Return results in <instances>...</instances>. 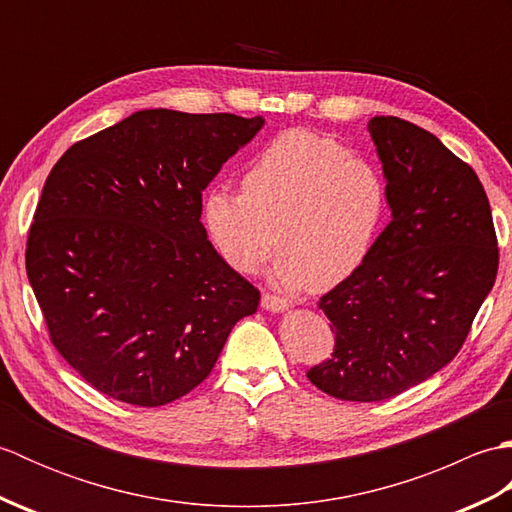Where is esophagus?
<instances>
[{
    "label": "esophagus",
    "instance_id": "1",
    "mask_svg": "<svg viewBox=\"0 0 512 512\" xmlns=\"http://www.w3.org/2000/svg\"><path fill=\"white\" fill-rule=\"evenodd\" d=\"M262 308L270 310V312H284L288 308V301L281 299V297L270 295V292H264V295H262Z\"/></svg>",
    "mask_w": 512,
    "mask_h": 512
}]
</instances>
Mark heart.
Masks as SVG:
<instances>
[{
    "label": "heart",
    "instance_id": "heart-1",
    "mask_svg": "<svg viewBox=\"0 0 512 512\" xmlns=\"http://www.w3.org/2000/svg\"><path fill=\"white\" fill-rule=\"evenodd\" d=\"M389 204V182L376 162L330 136L290 129L250 160L242 193H204L202 220L239 273H255L277 246V286L328 290L372 257Z\"/></svg>",
    "mask_w": 512,
    "mask_h": 512
}]
</instances>
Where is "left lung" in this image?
Instances as JSON below:
<instances>
[{
  "label": "left lung",
  "mask_w": 512,
  "mask_h": 512,
  "mask_svg": "<svg viewBox=\"0 0 512 512\" xmlns=\"http://www.w3.org/2000/svg\"><path fill=\"white\" fill-rule=\"evenodd\" d=\"M367 129L389 182L391 222L365 266L321 297L334 352L308 369L314 387L354 402L394 398L451 363L499 266L477 173L402 118L374 116Z\"/></svg>",
  "instance_id": "8db88e82"
}]
</instances>
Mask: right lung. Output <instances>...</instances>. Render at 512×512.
I'll return each instance as SVG.
<instances>
[{
	"label": "right lung",
	"mask_w": 512,
	"mask_h": 512,
	"mask_svg": "<svg viewBox=\"0 0 512 512\" xmlns=\"http://www.w3.org/2000/svg\"><path fill=\"white\" fill-rule=\"evenodd\" d=\"M264 118L143 110L74 143L30 224L26 273L52 345L114 400L189 394L259 290L217 255L202 191Z\"/></svg>",
	"instance_id": "add662e5"
}]
</instances>
